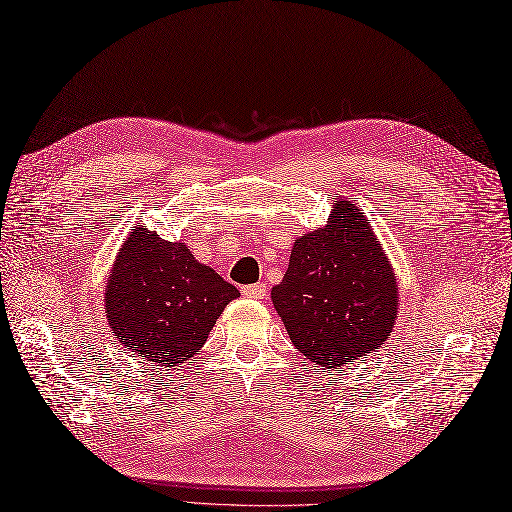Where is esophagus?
Instances as JSON below:
<instances>
[{"instance_id":"34e87169","label":"esophagus","mask_w":512,"mask_h":512,"mask_svg":"<svg viewBox=\"0 0 512 512\" xmlns=\"http://www.w3.org/2000/svg\"><path fill=\"white\" fill-rule=\"evenodd\" d=\"M243 295L250 297V299H265L267 297V286L265 284L243 286Z\"/></svg>"}]
</instances>
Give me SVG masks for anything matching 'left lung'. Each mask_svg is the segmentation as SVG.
<instances>
[{
  "instance_id": "obj_1",
  "label": "left lung",
  "mask_w": 512,
  "mask_h": 512,
  "mask_svg": "<svg viewBox=\"0 0 512 512\" xmlns=\"http://www.w3.org/2000/svg\"><path fill=\"white\" fill-rule=\"evenodd\" d=\"M396 290L368 219L336 200L327 226L295 241L271 299L290 342L325 370L385 342L396 321Z\"/></svg>"
}]
</instances>
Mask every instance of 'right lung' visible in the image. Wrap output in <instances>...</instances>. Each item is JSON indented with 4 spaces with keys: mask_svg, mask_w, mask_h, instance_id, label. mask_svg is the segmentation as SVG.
<instances>
[{
    "mask_svg": "<svg viewBox=\"0 0 512 512\" xmlns=\"http://www.w3.org/2000/svg\"><path fill=\"white\" fill-rule=\"evenodd\" d=\"M239 290L200 265L183 243L135 228L120 247L105 290L116 338L142 362L178 366L196 355Z\"/></svg>",
    "mask_w": 512,
    "mask_h": 512,
    "instance_id": "right-lung-1",
    "label": "right lung"
}]
</instances>
